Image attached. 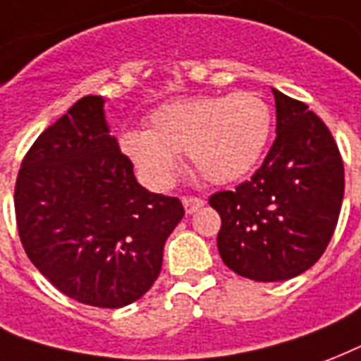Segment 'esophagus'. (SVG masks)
<instances>
[{
  "label": "esophagus",
  "mask_w": 361,
  "mask_h": 361,
  "mask_svg": "<svg viewBox=\"0 0 361 361\" xmlns=\"http://www.w3.org/2000/svg\"><path fill=\"white\" fill-rule=\"evenodd\" d=\"M183 205L186 214H194L195 211H200L201 207L205 205V201L201 200V197H184Z\"/></svg>",
  "instance_id": "obj_1"
}]
</instances>
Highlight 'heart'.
<instances>
[{
	"label": "heart",
	"mask_w": 361,
	"mask_h": 361,
	"mask_svg": "<svg viewBox=\"0 0 361 361\" xmlns=\"http://www.w3.org/2000/svg\"><path fill=\"white\" fill-rule=\"evenodd\" d=\"M271 131L267 103L252 92L180 97L150 111L149 130L118 135V149L150 188H166L184 150L207 183H233L259 160Z\"/></svg>",
	"instance_id": "1"
}]
</instances>
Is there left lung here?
<instances>
[{
	"label": "left lung",
	"instance_id": "8db88e82",
	"mask_svg": "<svg viewBox=\"0 0 361 361\" xmlns=\"http://www.w3.org/2000/svg\"><path fill=\"white\" fill-rule=\"evenodd\" d=\"M273 90L276 139L252 178L211 195L222 228L220 258L237 275L276 282L317 264L334 235L345 194L339 149L305 103Z\"/></svg>",
	"mask_w": 361,
	"mask_h": 361
}]
</instances>
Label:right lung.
Returning a JSON list of instances; mask_svg holds the SVG:
<instances>
[{"label": "right lung", "instance_id": "1", "mask_svg": "<svg viewBox=\"0 0 361 361\" xmlns=\"http://www.w3.org/2000/svg\"><path fill=\"white\" fill-rule=\"evenodd\" d=\"M102 96H86L37 137L15 188L27 258L67 298L120 309L160 275L184 209L142 188L109 131Z\"/></svg>", "mask_w": 361, "mask_h": 361}]
</instances>
